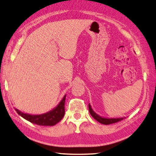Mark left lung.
Segmentation results:
<instances>
[{
  "label": "left lung",
  "instance_id": "1",
  "mask_svg": "<svg viewBox=\"0 0 156 156\" xmlns=\"http://www.w3.org/2000/svg\"><path fill=\"white\" fill-rule=\"evenodd\" d=\"M89 113H90V114L91 115L92 117H93L95 120H96L98 122H99L101 124H103V125H110V124L118 122H119V121H121L122 120H123L124 118H107L101 117V116L98 115L96 113H95L94 112V110L92 109L90 104H89Z\"/></svg>",
  "mask_w": 156,
  "mask_h": 156
}]
</instances>
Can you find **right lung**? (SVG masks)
I'll return each instance as SVG.
<instances>
[{
  "instance_id": "right-lung-1",
  "label": "right lung",
  "mask_w": 156,
  "mask_h": 156,
  "mask_svg": "<svg viewBox=\"0 0 156 156\" xmlns=\"http://www.w3.org/2000/svg\"><path fill=\"white\" fill-rule=\"evenodd\" d=\"M65 98L66 95L57 107L43 114L31 115L21 112L17 109H15V110L18 115L31 123L41 126H54L59 122L65 115Z\"/></svg>"
}]
</instances>
